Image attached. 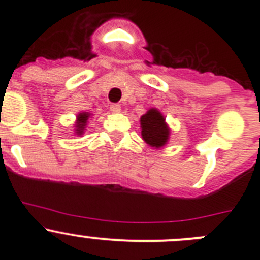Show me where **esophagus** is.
I'll use <instances>...</instances> for the list:
<instances>
[{
	"label": "esophagus",
	"mask_w": 260,
	"mask_h": 260,
	"mask_svg": "<svg viewBox=\"0 0 260 260\" xmlns=\"http://www.w3.org/2000/svg\"><path fill=\"white\" fill-rule=\"evenodd\" d=\"M111 111L113 112V113H119L120 106L119 104H111Z\"/></svg>",
	"instance_id": "obj_1"
}]
</instances>
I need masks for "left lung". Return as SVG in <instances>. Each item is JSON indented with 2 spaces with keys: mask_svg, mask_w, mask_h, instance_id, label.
Wrapping results in <instances>:
<instances>
[{
  "mask_svg": "<svg viewBox=\"0 0 260 260\" xmlns=\"http://www.w3.org/2000/svg\"><path fill=\"white\" fill-rule=\"evenodd\" d=\"M142 138L148 146L161 148L167 143L170 137V128L165 122L164 115L156 108H151L141 117Z\"/></svg>",
  "mask_w": 260,
  "mask_h": 260,
  "instance_id": "left-lung-1",
  "label": "left lung"
}]
</instances>
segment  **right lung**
<instances>
[{
  "label": "right lung",
  "instance_id": "obj_1",
  "mask_svg": "<svg viewBox=\"0 0 260 260\" xmlns=\"http://www.w3.org/2000/svg\"><path fill=\"white\" fill-rule=\"evenodd\" d=\"M90 117V114L86 113V112H83V113H79L77 117V123H75V133L78 136L83 135L84 128L86 127V122H88V118Z\"/></svg>",
  "mask_w": 260,
  "mask_h": 260
}]
</instances>
